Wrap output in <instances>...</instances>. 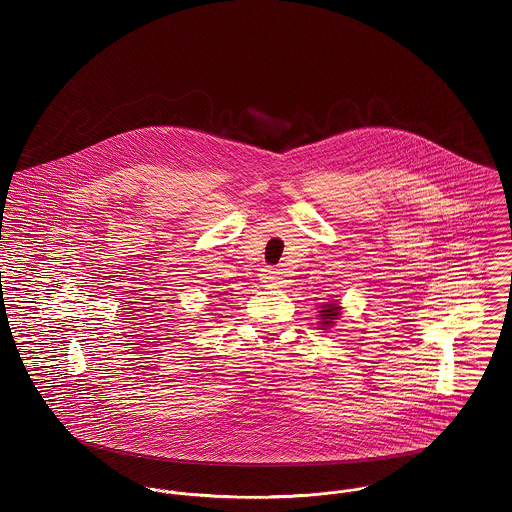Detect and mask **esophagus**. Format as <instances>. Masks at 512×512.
Returning <instances> with one entry per match:
<instances>
[{
	"label": "esophagus",
	"instance_id": "1",
	"mask_svg": "<svg viewBox=\"0 0 512 512\" xmlns=\"http://www.w3.org/2000/svg\"><path fill=\"white\" fill-rule=\"evenodd\" d=\"M278 269H273V267H267V269H263V273H261V282L263 284H276L278 282Z\"/></svg>",
	"mask_w": 512,
	"mask_h": 512
}]
</instances>
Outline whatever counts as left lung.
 <instances>
[{"mask_svg": "<svg viewBox=\"0 0 512 512\" xmlns=\"http://www.w3.org/2000/svg\"><path fill=\"white\" fill-rule=\"evenodd\" d=\"M323 308H325V310L319 312V314H321V321H319V323H321L323 327H329V325L333 323V319H337L341 308H339L337 304H325Z\"/></svg>", "mask_w": 512, "mask_h": 512, "instance_id": "left-lung-1", "label": "left lung"}]
</instances>
